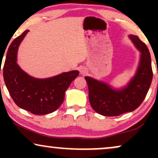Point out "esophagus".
Wrapping results in <instances>:
<instances>
[{"label":"esophagus","instance_id":"34e87169","mask_svg":"<svg viewBox=\"0 0 158 158\" xmlns=\"http://www.w3.org/2000/svg\"><path fill=\"white\" fill-rule=\"evenodd\" d=\"M87 72H88V70H87V69L85 68H80V73L81 74H83V75H85V74L87 73Z\"/></svg>","mask_w":158,"mask_h":158}]
</instances>
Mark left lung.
<instances>
[{"label": "left lung", "instance_id": "1", "mask_svg": "<svg viewBox=\"0 0 158 158\" xmlns=\"http://www.w3.org/2000/svg\"><path fill=\"white\" fill-rule=\"evenodd\" d=\"M128 37L140 52V57L135 76L126 86L117 89L105 81L85 77L90 106L101 115L114 117L133 111L144 100L151 85L153 73L149 50L138 36L129 35Z\"/></svg>", "mask_w": 158, "mask_h": 158}]
</instances>
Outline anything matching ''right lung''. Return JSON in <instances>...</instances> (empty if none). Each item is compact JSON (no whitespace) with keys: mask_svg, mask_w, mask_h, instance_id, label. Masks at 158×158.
I'll return each instance as SVG.
<instances>
[{"mask_svg":"<svg viewBox=\"0 0 158 158\" xmlns=\"http://www.w3.org/2000/svg\"><path fill=\"white\" fill-rule=\"evenodd\" d=\"M28 32H23L10 44L3 65V79L18 106L32 114L44 115L59 108L64 101L65 91L79 72L71 70L52 77L37 79L23 71L17 63V54L19 45Z\"/></svg>","mask_w":158,"mask_h":158,"instance_id":"add662e5","label":"right lung"}]
</instances>
